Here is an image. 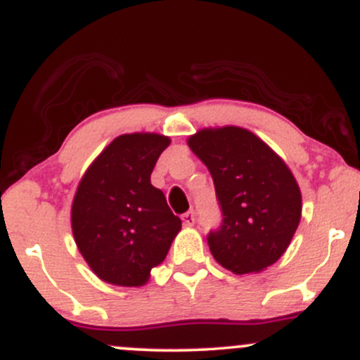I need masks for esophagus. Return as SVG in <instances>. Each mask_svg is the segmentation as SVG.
<instances>
[{
	"label": "esophagus",
	"instance_id": "esophagus-1",
	"mask_svg": "<svg viewBox=\"0 0 360 360\" xmlns=\"http://www.w3.org/2000/svg\"><path fill=\"white\" fill-rule=\"evenodd\" d=\"M194 220H196V214H194L193 210H189V212H186L183 214V223L186 226H193L194 225Z\"/></svg>",
	"mask_w": 360,
	"mask_h": 360
}]
</instances>
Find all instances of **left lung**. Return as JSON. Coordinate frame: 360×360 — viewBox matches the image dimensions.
<instances>
[{
    "label": "left lung",
    "mask_w": 360,
    "mask_h": 360,
    "mask_svg": "<svg viewBox=\"0 0 360 360\" xmlns=\"http://www.w3.org/2000/svg\"><path fill=\"white\" fill-rule=\"evenodd\" d=\"M188 146L208 167L221 212L206 235L218 264L260 272L288 249L301 218V193L281 157L245 128H206Z\"/></svg>",
    "instance_id": "left-lung-1"
}]
</instances>
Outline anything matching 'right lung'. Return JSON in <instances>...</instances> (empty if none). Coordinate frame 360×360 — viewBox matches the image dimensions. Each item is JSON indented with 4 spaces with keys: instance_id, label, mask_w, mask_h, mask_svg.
Instances as JSON below:
<instances>
[{
    "instance_id": "right-lung-1",
    "label": "right lung",
    "mask_w": 360,
    "mask_h": 360,
    "mask_svg": "<svg viewBox=\"0 0 360 360\" xmlns=\"http://www.w3.org/2000/svg\"><path fill=\"white\" fill-rule=\"evenodd\" d=\"M171 140L120 135L82 176L72 203V233L94 274L117 286H142L166 259L181 220L150 174Z\"/></svg>"
}]
</instances>
